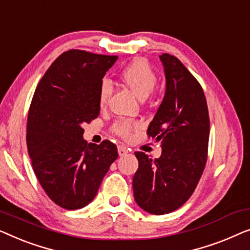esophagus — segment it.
I'll use <instances>...</instances> for the list:
<instances>
[{
    "mask_svg": "<svg viewBox=\"0 0 250 250\" xmlns=\"http://www.w3.org/2000/svg\"><path fill=\"white\" fill-rule=\"evenodd\" d=\"M118 153H119V155H120V156H125V155H126V154L129 153V149L126 148L125 146L120 145V146L118 147Z\"/></svg>",
    "mask_w": 250,
    "mask_h": 250,
    "instance_id": "34e87169",
    "label": "esophagus"
}]
</instances>
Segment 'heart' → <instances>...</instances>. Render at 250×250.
<instances>
[{
	"instance_id": "1",
	"label": "heart",
	"mask_w": 250,
	"mask_h": 250,
	"mask_svg": "<svg viewBox=\"0 0 250 250\" xmlns=\"http://www.w3.org/2000/svg\"><path fill=\"white\" fill-rule=\"evenodd\" d=\"M120 78L131 89L139 100H145L155 88L157 83L156 73L154 72L149 63L144 59H136L126 64L120 72ZM112 94V86L107 80H103L98 89V103L101 107H104ZM138 125L135 122L121 120L115 122L112 126V131L121 138H128L131 131Z\"/></svg>"
}]
</instances>
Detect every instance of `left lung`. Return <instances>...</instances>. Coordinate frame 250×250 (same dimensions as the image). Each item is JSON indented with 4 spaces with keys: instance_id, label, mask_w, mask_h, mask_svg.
<instances>
[{
    "instance_id": "obj_1",
    "label": "left lung",
    "mask_w": 250,
    "mask_h": 250,
    "mask_svg": "<svg viewBox=\"0 0 250 250\" xmlns=\"http://www.w3.org/2000/svg\"><path fill=\"white\" fill-rule=\"evenodd\" d=\"M167 88L147 135L162 142V155L152 160L136 152L138 170L132 187L144 210L163 215L181 207L198 185L207 161L209 117L200 83L173 55H160Z\"/></svg>"
}]
</instances>
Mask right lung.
<instances>
[{"mask_svg": "<svg viewBox=\"0 0 250 250\" xmlns=\"http://www.w3.org/2000/svg\"><path fill=\"white\" fill-rule=\"evenodd\" d=\"M117 59L66 51L35 90L27 120L28 154L44 191L62 208L88 205L119 156L110 140L96 145L83 138V125L100 114L98 89Z\"/></svg>", "mask_w": 250, "mask_h": 250, "instance_id": "1", "label": "right lung"}]
</instances>
